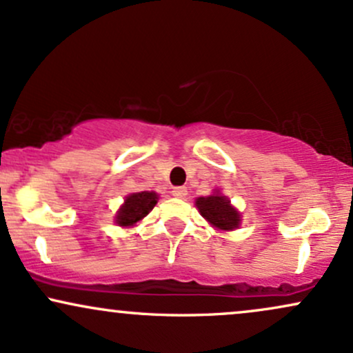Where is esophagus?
I'll return each instance as SVG.
<instances>
[{"instance_id": "34e87169", "label": "esophagus", "mask_w": 353, "mask_h": 353, "mask_svg": "<svg viewBox=\"0 0 353 353\" xmlns=\"http://www.w3.org/2000/svg\"><path fill=\"white\" fill-rule=\"evenodd\" d=\"M172 196L177 197V199H185V196H188V188H184V185L174 188L172 189Z\"/></svg>"}]
</instances>
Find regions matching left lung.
Listing matches in <instances>:
<instances>
[{"mask_svg": "<svg viewBox=\"0 0 353 353\" xmlns=\"http://www.w3.org/2000/svg\"><path fill=\"white\" fill-rule=\"evenodd\" d=\"M201 216L208 219L210 224L217 229L232 230L239 228V212L229 204V199L221 194L209 197H199L196 201Z\"/></svg>", "mask_w": 353, "mask_h": 353, "instance_id": "1", "label": "left lung"}]
</instances>
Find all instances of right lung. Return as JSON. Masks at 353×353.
<instances>
[{
  "instance_id": "right-lung-1",
  "label": "right lung",
  "mask_w": 353,
  "mask_h": 353,
  "mask_svg": "<svg viewBox=\"0 0 353 353\" xmlns=\"http://www.w3.org/2000/svg\"><path fill=\"white\" fill-rule=\"evenodd\" d=\"M157 202V194L149 192V190H144V192H136L131 194L129 197H125L124 205L119 209L116 216V222L123 228H128V225H134L137 221L148 216L151 212L154 205Z\"/></svg>"
}]
</instances>
